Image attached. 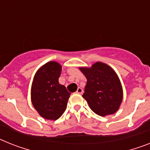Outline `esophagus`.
Listing matches in <instances>:
<instances>
[{
  "label": "esophagus",
  "mask_w": 150,
  "mask_h": 150,
  "mask_svg": "<svg viewBox=\"0 0 150 150\" xmlns=\"http://www.w3.org/2000/svg\"><path fill=\"white\" fill-rule=\"evenodd\" d=\"M76 92H77L78 94H81L83 93V89L81 88H79L77 89V91H76Z\"/></svg>",
  "instance_id": "esophagus-1"
}]
</instances>
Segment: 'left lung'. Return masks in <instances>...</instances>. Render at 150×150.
<instances>
[{"label":"left lung","instance_id":"8db88e82","mask_svg":"<svg viewBox=\"0 0 150 150\" xmlns=\"http://www.w3.org/2000/svg\"><path fill=\"white\" fill-rule=\"evenodd\" d=\"M79 69L87 79L82 97L92 111L101 117L117 111L123 100V88L114 69L101 62Z\"/></svg>","mask_w":150,"mask_h":150}]
</instances>
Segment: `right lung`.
I'll list each match as a JSON object with an SVG mask.
<instances>
[{"label": "right lung", "mask_w": 150, "mask_h": 150, "mask_svg": "<svg viewBox=\"0 0 150 150\" xmlns=\"http://www.w3.org/2000/svg\"><path fill=\"white\" fill-rule=\"evenodd\" d=\"M62 65L55 61L44 64L36 72L31 86V101L42 117L56 120L65 112L70 97L59 78Z\"/></svg>", "instance_id": "obj_1"}]
</instances>
